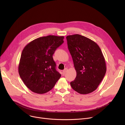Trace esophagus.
<instances>
[{
  "label": "esophagus",
  "mask_w": 125,
  "mask_h": 125,
  "mask_svg": "<svg viewBox=\"0 0 125 125\" xmlns=\"http://www.w3.org/2000/svg\"><path fill=\"white\" fill-rule=\"evenodd\" d=\"M67 71H68V69H66V68H65L63 71H62V73H63V74H64L66 73V72H67Z\"/></svg>",
  "instance_id": "34e87169"
}]
</instances>
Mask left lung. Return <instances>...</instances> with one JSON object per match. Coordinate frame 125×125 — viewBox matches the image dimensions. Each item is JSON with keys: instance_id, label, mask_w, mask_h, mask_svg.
Returning a JSON list of instances; mask_svg holds the SVG:
<instances>
[{"instance_id": "8db88e82", "label": "left lung", "mask_w": 125, "mask_h": 125, "mask_svg": "<svg viewBox=\"0 0 125 125\" xmlns=\"http://www.w3.org/2000/svg\"><path fill=\"white\" fill-rule=\"evenodd\" d=\"M66 38L76 72L71 87L79 94H90L97 89L106 73L104 56L99 46L89 38L78 34Z\"/></svg>"}]
</instances>
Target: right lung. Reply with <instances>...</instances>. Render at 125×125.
<instances>
[{
  "instance_id": "add662e5",
  "label": "right lung",
  "mask_w": 125,
  "mask_h": 125,
  "mask_svg": "<svg viewBox=\"0 0 125 125\" xmlns=\"http://www.w3.org/2000/svg\"><path fill=\"white\" fill-rule=\"evenodd\" d=\"M64 36L48 35L28 43L22 52L18 73L26 87L39 94L51 90L61 74L56 70L52 55L63 43Z\"/></svg>"
}]
</instances>
